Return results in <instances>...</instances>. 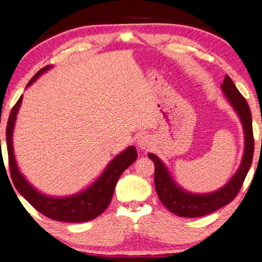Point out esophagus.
Masks as SVG:
<instances>
[{
    "mask_svg": "<svg viewBox=\"0 0 262 262\" xmlns=\"http://www.w3.org/2000/svg\"><path fill=\"white\" fill-rule=\"evenodd\" d=\"M151 143H153L151 142V138L148 134H141L138 138V140H136V144L142 150H147L151 146Z\"/></svg>",
    "mask_w": 262,
    "mask_h": 262,
    "instance_id": "esophagus-1",
    "label": "esophagus"
}]
</instances>
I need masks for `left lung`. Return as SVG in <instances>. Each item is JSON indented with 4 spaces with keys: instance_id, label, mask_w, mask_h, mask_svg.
<instances>
[{
    "instance_id": "left-lung-1",
    "label": "left lung",
    "mask_w": 262,
    "mask_h": 262,
    "mask_svg": "<svg viewBox=\"0 0 262 262\" xmlns=\"http://www.w3.org/2000/svg\"><path fill=\"white\" fill-rule=\"evenodd\" d=\"M221 91L225 94L228 103L239 116L244 129V155L240 166L233 177L214 192L192 193L182 188L171 177L170 171L161 159L153 153H148V158L155 166V189L158 196L165 207L171 213L182 217H199L215 212L221 207L229 204L243 186L244 180L251 168L253 153H254V139H253L252 114L247 101L241 95L228 75L221 84Z\"/></svg>"
}]
</instances>
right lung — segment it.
I'll return each mask as SVG.
<instances>
[{
	"mask_svg": "<svg viewBox=\"0 0 262 262\" xmlns=\"http://www.w3.org/2000/svg\"><path fill=\"white\" fill-rule=\"evenodd\" d=\"M54 66H46L45 68L35 74L33 79L27 84V88L36 81L41 75L48 72ZM23 95L11 109L7 124V148L9 155V166L13 182L18 193L29 204L43 214L47 217L63 222H85L99 216L111 202L114 189L121 174L138 159V151L134 146L127 147L108 163L102 174L91 186L79 193L66 195V196H53L45 194L31 185L27 178L21 173L14 153L13 135L16 123L17 114L21 107Z\"/></svg>",
	"mask_w": 262,
	"mask_h": 262,
	"instance_id": "add662e5",
	"label": "right lung"
}]
</instances>
